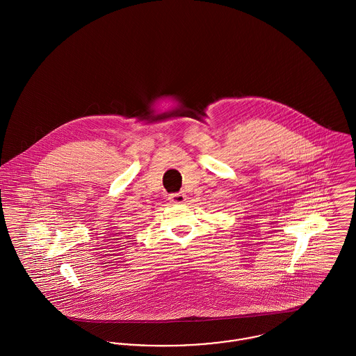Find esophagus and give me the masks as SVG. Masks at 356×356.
I'll list each match as a JSON object with an SVG mask.
<instances>
[{
	"label": "esophagus",
	"mask_w": 356,
	"mask_h": 356,
	"mask_svg": "<svg viewBox=\"0 0 356 356\" xmlns=\"http://www.w3.org/2000/svg\"><path fill=\"white\" fill-rule=\"evenodd\" d=\"M169 200L173 203V204H183V203H186V200H187V196L184 195V193H172V195H169Z\"/></svg>",
	"instance_id": "esophagus-1"
}]
</instances>
